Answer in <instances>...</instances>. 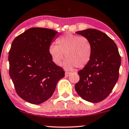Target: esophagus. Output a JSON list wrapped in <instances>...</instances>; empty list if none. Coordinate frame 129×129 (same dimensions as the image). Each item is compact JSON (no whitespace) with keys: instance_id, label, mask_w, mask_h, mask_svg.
Wrapping results in <instances>:
<instances>
[{"instance_id":"34e87169","label":"esophagus","mask_w":129,"mask_h":129,"mask_svg":"<svg viewBox=\"0 0 129 129\" xmlns=\"http://www.w3.org/2000/svg\"><path fill=\"white\" fill-rule=\"evenodd\" d=\"M71 73L68 72H65V76H69L70 75H71Z\"/></svg>"}]
</instances>
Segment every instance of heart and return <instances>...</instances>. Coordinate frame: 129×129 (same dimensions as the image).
<instances>
[{
	"label": "heart",
	"instance_id": "1",
	"mask_svg": "<svg viewBox=\"0 0 129 129\" xmlns=\"http://www.w3.org/2000/svg\"><path fill=\"white\" fill-rule=\"evenodd\" d=\"M57 46L51 44L48 53L55 64L60 66L63 60L64 68L72 70L75 67L83 68L91 60L92 55V45L88 38L71 33H66L56 40Z\"/></svg>",
	"mask_w": 129,
	"mask_h": 129
}]
</instances>
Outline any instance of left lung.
Here are the masks:
<instances>
[{
  "mask_svg": "<svg viewBox=\"0 0 129 129\" xmlns=\"http://www.w3.org/2000/svg\"><path fill=\"white\" fill-rule=\"evenodd\" d=\"M76 33L89 38L92 55L88 64L78 72L80 79L75 90L83 100L99 103L110 95L118 81L121 57L117 46L99 30L86 29Z\"/></svg>",
  "mask_w": 129,
  "mask_h": 129,
  "instance_id": "left-lung-1",
  "label": "left lung"
}]
</instances>
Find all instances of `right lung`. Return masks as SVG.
Returning a JSON list of instances; mask_svg holds the SVG:
<instances>
[{"mask_svg":"<svg viewBox=\"0 0 129 129\" xmlns=\"http://www.w3.org/2000/svg\"><path fill=\"white\" fill-rule=\"evenodd\" d=\"M54 30L29 28L13 40L9 52V75L17 94L40 104L49 99L64 71L53 62L48 48L58 36Z\"/></svg>","mask_w":129,"mask_h":129,"instance_id":"1","label":"right lung"}]
</instances>
